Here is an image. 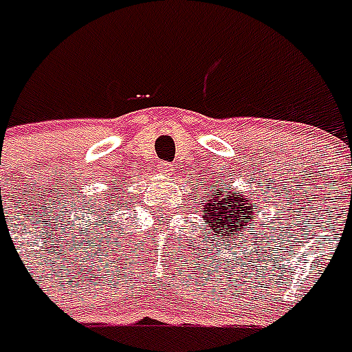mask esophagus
Wrapping results in <instances>:
<instances>
[{
	"label": "esophagus",
	"mask_w": 352,
	"mask_h": 352,
	"mask_svg": "<svg viewBox=\"0 0 352 352\" xmlns=\"http://www.w3.org/2000/svg\"><path fill=\"white\" fill-rule=\"evenodd\" d=\"M170 170H173V166H170L169 162H160V164H158V173L160 174H166V176H169Z\"/></svg>",
	"instance_id": "esophagus-1"
}]
</instances>
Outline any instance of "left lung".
Returning <instances> with one entry per match:
<instances>
[{
	"instance_id": "1",
	"label": "left lung",
	"mask_w": 352,
	"mask_h": 352,
	"mask_svg": "<svg viewBox=\"0 0 352 352\" xmlns=\"http://www.w3.org/2000/svg\"><path fill=\"white\" fill-rule=\"evenodd\" d=\"M201 204L206 222L222 239L227 236H238L243 229V223H247L245 220H252V213L256 211L252 197L243 194L236 195L231 190H217L213 195H204Z\"/></svg>"
}]
</instances>
